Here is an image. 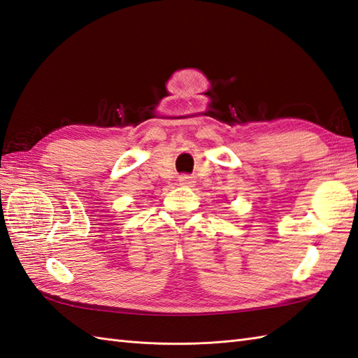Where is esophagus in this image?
Returning <instances> with one entry per match:
<instances>
[{"label":"esophagus","instance_id":"esophagus-1","mask_svg":"<svg viewBox=\"0 0 358 358\" xmlns=\"http://www.w3.org/2000/svg\"><path fill=\"white\" fill-rule=\"evenodd\" d=\"M178 182H180L181 186H187V187H190V186H194L195 178H194V177H189V176H181V177L178 178Z\"/></svg>","mask_w":358,"mask_h":358}]
</instances>
